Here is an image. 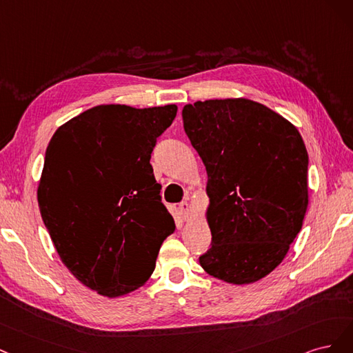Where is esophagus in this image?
I'll return each instance as SVG.
<instances>
[{
  "instance_id": "obj_1",
  "label": "esophagus",
  "mask_w": 353,
  "mask_h": 353,
  "mask_svg": "<svg viewBox=\"0 0 353 353\" xmlns=\"http://www.w3.org/2000/svg\"><path fill=\"white\" fill-rule=\"evenodd\" d=\"M179 210H180V212H181V217H183L185 220H188L189 219V215H190V205H189V202L188 201H183L179 205Z\"/></svg>"
}]
</instances>
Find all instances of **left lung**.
Here are the masks:
<instances>
[{
    "label": "left lung",
    "instance_id": "8db88e82",
    "mask_svg": "<svg viewBox=\"0 0 353 353\" xmlns=\"http://www.w3.org/2000/svg\"><path fill=\"white\" fill-rule=\"evenodd\" d=\"M183 128L207 168L210 276L258 281L286 256L308 208V152L298 129L246 98L196 101Z\"/></svg>",
    "mask_w": 353,
    "mask_h": 353
}]
</instances>
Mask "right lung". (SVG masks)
I'll list each match as a JSON object with an SVG mask.
<instances>
[{"instance_id":"1","label":"right lung","mask_w":353,"mask_h":353,"mask_svg":"<svg viewBox=\"0 0 353 353\" xmlns=\"http://www.w3.org/2000/svg\"><path fill=\"white\" fill-rule=\"evenodd\" d=\"M174 104L97 105L51 138L38 186L45 227L63 264L86 288L117 298L146 283L174 220L150 164Z\"/></svg>"}]
</instances>
